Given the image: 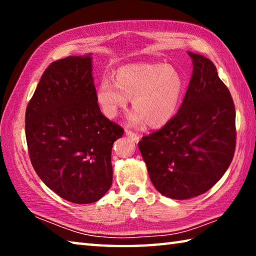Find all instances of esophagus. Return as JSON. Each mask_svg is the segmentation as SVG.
I'll return each instance as SVG.
<instances>
[{"label": "esophagus", "mask_w": 256, "mask_h": 256, "mask_svg": "<svg viewBox=\"0 0 256 256\" xmlns=\"http://www.w3.org/2000/svg\"><path fill=\"white\" fill-rule=\"evenodd\" d=\"M125 134H126L128 138H131L132 140L136 142V144H138V142L140 141V136H138V134H136V133L132 132V131H130V130H125Z\"/></svg>", "instance_id": "obj_1"}]
</instances>
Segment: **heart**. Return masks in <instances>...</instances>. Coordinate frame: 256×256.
I'll return each mask as SVG.
<instances>
[{
	"instance_id": "b5f03b06",
	"label": "heart",
	"mask_w": 256,
	"mask_h": 256,
	"mask_svg": "<svg viewBox=\"0 0 256 256\" xmlns=\"http://www.w3.org/2000/svg\"><path fill=\"white\" fill-rule=\"evenodd\" d=\"M185 92L180 73L162 64H136L116 73V81L102 78L94 97L108 118H114L128 107L132 98L134 110L128 120L132 125L146 122L149 126H162L174 118Z\"/></svg>"
}]
</instances>
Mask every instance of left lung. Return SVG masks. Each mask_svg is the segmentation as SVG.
Masks as SVG:
<instances>
[{
	"label": "left lung",
	"mask_w": 256,
	"mask_h": 256,
	"mask_svg": "<svg viewBox=\"0 0 256 256\" xmlns=\"http://www.w3.org/2000/svg\"><path fill=\"white\" fill-rule=\"evenodd\" d=\"M188 54L193 74L178 112L138 142L154 186L174 200L209 190L228 170L236 146L230 92L209 58Z\"/></svg>",
	"instance_id": "obj_1"
}]
</instances>
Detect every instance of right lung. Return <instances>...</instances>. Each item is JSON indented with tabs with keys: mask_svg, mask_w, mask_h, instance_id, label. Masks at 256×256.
<instances>
[{
	"mask_svg": "<svg viewBox=\"0 0 256 256\" xmlns=\"http://www.w3.org/2000/svg\"><path fill=\"white\" fill-rule=\"evenodd\" d=\"M92 54L46 68L26 110L34 170L47 188L78 204L105 196L112 182V148L124 130L102 114Z\"/></svg>",
	"mask_w": 256,
	"mask_h": 256,
	"instance_id": "add662e5",
	"label": "right lung"
}]
</instances>
